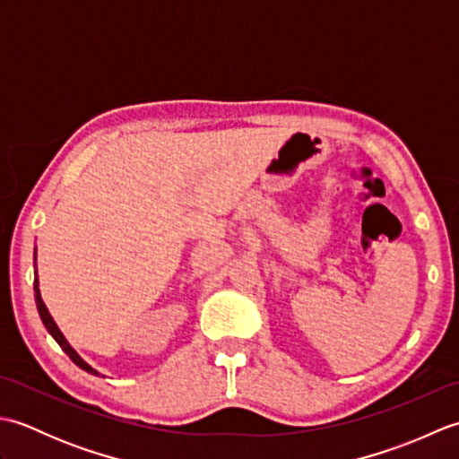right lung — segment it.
<instances>
[{
    "label": "right lung",
    "instance_id": "obj_1",
    "mask_svg": "<svg viewBox=\"0 0 459 459\" xmlns=\"http://www.w3.org/2000/svg\"><path fill=\"white\" fill-rule=\"evenodd\" d=\"M33 288H35V301H37V309H39V316H41V319H43V324H45V327H47V331L48 333H51L53 337H55V341L58 345H61V349L65 351V353L71 357V360L73 363L76 365V367H81L82 370H86V373H92V375H99L96 373V370L91 367V365H86L84 360L76 355V351L66 343V339L63 337V333L61 331H58V327H56V324L53 321V317H51V314H48V309H47V306L43 304V299H41V291H39V280H37V270H35V281H33Z\"/></svg>",
    "mask_w": 459,
    "mask_h": 459
}]
</instances>
